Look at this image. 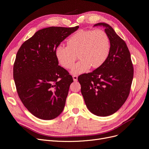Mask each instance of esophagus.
I'll return each mask as SVG.
<instances>
[{"instance_id":"34e87169","label":"esophagus","mask_w":149,"mask_h":149,"mask_svg":"<svg viewBox=\"0 0 149 149\" xmlns=\"http://www.w3.org/2000/svg\"><path fill=\"white\" fill-rule=\"evenodd\" d=\"M72 78H73V80L74 81H77L78 80V76L77 75H73L72 76Z\"/></svg>"}]
</instances>
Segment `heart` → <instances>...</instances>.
I'll return each instance as SVG.
<instances>
[{"instance_id": "obj_1", "label": "heart", "mask_w": 149, "mask_h": 149, "mask_svg": "<svg viewBox=\"0 0 149 149\" xmlns=\"http://www.w3.org/2000/svg\"><path fill=\"white\" fill-rule=\"evenodd\" d=\"M110 51V38L104 31L86 29L77 31L67 40L66 47H57L55 53L60 65L66 69L72 68L77 56L80 60L71 73L78 74L89 68L96 69L102 66Z\"/></svg>"}]
</instances>
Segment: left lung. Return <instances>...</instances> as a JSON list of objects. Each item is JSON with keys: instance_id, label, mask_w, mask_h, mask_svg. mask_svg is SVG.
I'll return each mask as SVG.
<instances>
[{"instance_id": "left-lung-1", "label": "left lung", "mask_w": 149, "mask_h": 149, "mask_svg": "<svg viewBox=\"0 0 149 149\" xmlns=\"http://www.w3.org/2000/svg\"><path fill=\"white\" fill-rule=\"evenodd\" d=\"M103 26L110 38L111 51L102 66L78 78L81 94L92 113L107 116L115 113L126 101L130 93L134 67L126 43L106 23Z\"/></svg>"}]
</instances>
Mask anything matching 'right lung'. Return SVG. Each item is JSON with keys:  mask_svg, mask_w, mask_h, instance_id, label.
Returning a JSON list of instances; mask_svg holds the SVG:
<instances>
[{"mask_svg": "<svg viewBox=\"0 0 149 149\" xmlns=\"http://www.w3.org/2000/svg\"><path fill=\"white\" fill-rule=\"evenodd\" d=\"M79 28L38 30L18 50L13 66L15 87L23 105L38 118L52 120L63 111L73 79L58 65L55 51Z\"/></svg>", "mask_w": 149, "mask_h": 149, "instance_id": "add662e5", "label": "right lung"}]
</instances>
